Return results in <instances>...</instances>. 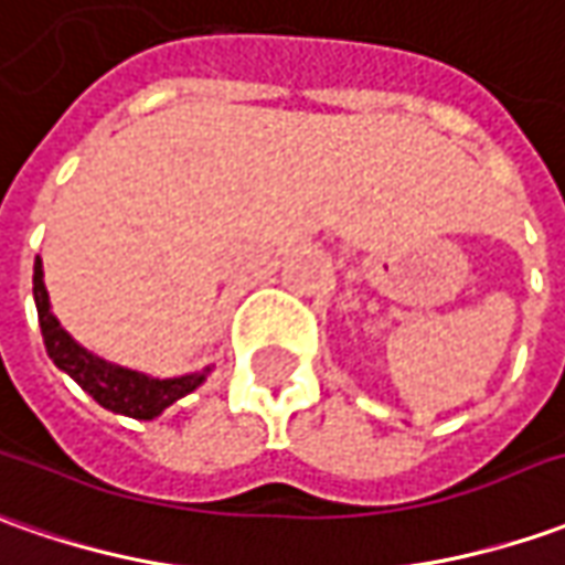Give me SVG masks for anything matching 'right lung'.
I'll return each instance as SVG.
<instances>
[{
    "label": "right lung",
    "mask_w": 565,
    "mask_h": 565,
    "mask_svg": "<svg viewBox=\"0 0 565 565\" xmlns=\"http://www.w3.org/2000/svg\"><path fill=\"white\" fill-rule=\"evenodd\" d=\"M33 299H36L42 343H45L49 359L61 371H67L107 412L126 414V417H136V420H153L163 408H170L175 398H182L191 390H198L203 380H206L210 367L198 371V374H185V377L157 380L145 377L138 371H129V367H120V364H110L105 359L86 352L76 340H71V333L57 324V318L49 309V294H45V284H42L40 259L33 266Z\"/></svg>",
    "instance_id": "right-lung-1"
}]
</instances>
